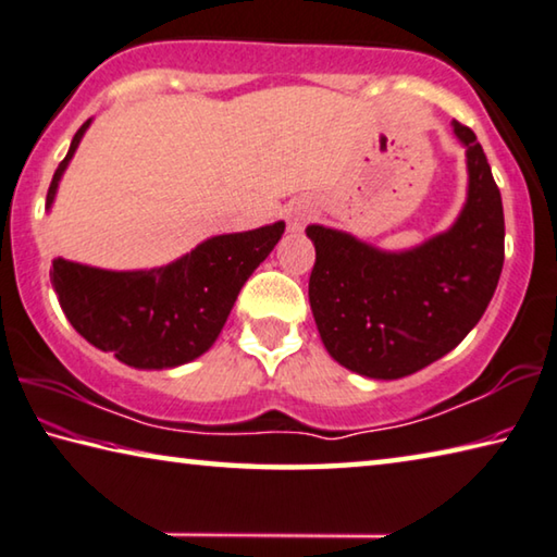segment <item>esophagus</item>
Wrapping results in <instances>:
<instances>
[{"label":"esophagus","mask_w":557,"mask_h":557,"mask_svg":"<svg viewBox=\"0 0 557 557\" xmlns=\"http://www.w3.org/2000/svg\"><path fill=\"white\" fill-rule=\"evenodd\" d=\"M288 230L290 232H300L306 226L308 219H311V207H308L306 202H296L288 207Z\"/></svg>","instance_id":"34e87169"}]
</instances>
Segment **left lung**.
Instances as JSON below:
<instances>
[{
	"mask_svg": "<svg viewBox=\"0 0 557 557\" xmlns=\"http://www.w3.org/2000/svg\"><path fill=\"white\" fill-rule=\"evenodd\" d=\"M467 202L449 230L405 251H382L348 232L306 226L315 246L308 298L335 362L372 380H399L457 348L481 321L504 269V205L471 127Z\"/></svg>",
	"mask_w": 557,
	"mask_h": 557,
	"instance_id": "left-lung-1",
	"label": "left lung"
}]
</instances>
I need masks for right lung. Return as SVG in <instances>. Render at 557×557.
<instances>
[{
    "label": "right lung",
    "mask_w": 557,
    "mask_h": 557,
    "mask_svg": "<svg viewBox=\"0 0 557 557\" xmlns=\"http://www.w3.org/2000/svg\"><path fill=\"white\" fill-rule=\"evenodd\" d=\"M88 121L53 172L47 209L81 145ZM286 224L219 234L165 267L113 271L53 259L51 284L69 323L117 360L138 370H168L212 348L246 278L278 244Z\"/></svg>",
    "instance_id": "obj_1"
}]
</instances>
